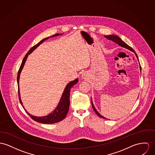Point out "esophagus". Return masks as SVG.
I'll return each mask as SVG.
<instances>
[{
    "label": "esophagus",
    "instance_id": "34e87169",
    "mask_svg": "<svg viewBox=\"0 0 155 155\" xmlns=\"http://www.w3.org/2000/svg\"><path fill=\"white\" fill-rule=\"evenodd\" d=\"M82 77H83V78H84V77H84V75H82Z\"/></svg>",
    "mask_w": 155,
    "mask_h": 155
}]
</instances>
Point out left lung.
<instances>
[{
  "instance_id": "left-lung-1",
  "label": "left lung",
  "mask_w": 155,
  "mask_h": 155,
  "mask_svg": "<svg viewBox=\"0 0 155 155\" xmlns=\"http://www.w3.org/2000/svg\"><path fill=\"white\" fill-rule=\"evenodd\" d=\"M104 36L108 39H109V40H111V41H112L113 42H114V43H116V44H118L119 46L120 47H123V48H126V49H129V50H130V51H131L132 52H133L134 53V54L136 55V58H137V60L139 61V59H138V57H137V54H136V53L135 52V51H134V49H133V48H131L130 46H129L127 44H126L120 38L119 36H118L117 35H104ZM140 71H141V70H142V68H141V67H140ZM91 104H92V106H93V110H94V111L95 112V113L97 114V116H98L100 117H101V118H103V119H106L104 117H103V116H101L97 111V110L95 109V107H94V106L93 105V101H92V98H91Z\"/></svg>"
}]
</instances>
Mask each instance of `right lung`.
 Listing matches in <instances>:
<instances>
[{
	"label": "right lung",
	"mask_w": 155,
	"mask_h": 155,
	"mask_svg": "<svg viewBox=\"0 0 155 155\" xmlns=\"http://www.w3.org/2000/svg\"><path fill=\"white\" fill-rule=\"evenodd\" d=\"M62 34H55L54 35L51 36L50 37H47L45 38L44 39H43L42 41H41L39 42H38L36 45L35 46H34L33 47L29 49V51L28 52V53L26 54V55L25 56L23 61L22 62L21 65L19 68V71L18 73V77H17V82H18V95H19V101L20 103L21 104V105L22 106V107L24 108V110L26 111V112L28 113V114L34 120V121H36L37 122L41 123H44V124H53V123H58L60 121L64 119L65 117H66L68 112V110H69V107H70V89L72 87L76 84L78 83V78H76L75 80H74V81H72L71 82H70L68 84L64 91L63 93L62 94V96L61 97L60 102L57 106V107L55 108V110H54V111H52L50 114H49L47 116H43V117H36L31 115V114H29L24 108L22 102L21 101V96H20V91H19V78H20V75L21 71L24 68V65L25 64V62L26 61V59L28 57V55L32 53V52H33L36 48L38 47H39L42 43H43L45 41H46L47 39H49V38L51 37H54V36H57L62 35Z\"/></svg>",
	"instance_id": "1"
}]
</instances>
